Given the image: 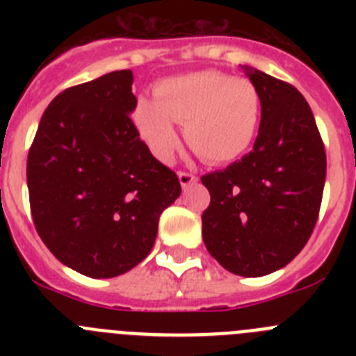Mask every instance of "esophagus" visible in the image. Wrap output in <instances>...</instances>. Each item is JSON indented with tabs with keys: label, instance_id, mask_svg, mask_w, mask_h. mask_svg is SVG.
<instances>
[{
	"label": "esophagus",
	"instance_id": "34e87169",
	"mask_svg": "<svg viewBox=\"0 0 356 356\" xmlns=\"http://www.w3.org/2000/svg\"><path fill=\"white\" fill-rule=\"evenodd\" d=\"M178 178H180V185L184 188H187L188 185H193V184H196L197 181V176H194V175H191V172H178Z\"/></svg>",
	"mask_w": 356,
	"mask_h": 356
}]
</instances>
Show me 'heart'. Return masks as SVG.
Segmentation results:
<instances>
[{"label": "heart", "instance_id": "1", "mask_svg": "<svg viewBox=\"0 0 356 356\" xmlns=\"http://www.w3.org/2000/svg\"><path fill=\"white\" fill-rule=\"evenodd\" d=\"M140 97L131 119L151 155L171 162L178 147L175 122L185 140L209 163L234 162L253 144L262 118V96L244 78L219 71H197L165 78Z\"/></svg>", "mask_w": 356, "mask_h": 356}]
</instances>
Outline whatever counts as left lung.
<instances>
[{"label":"left lung","mask_w":356,"mask_h":356,"mask_svg":"<svg viewBox=\"0 0 356 356\" xmlns=\"http://www.w3.org/2000/svg\"><path fill=\"white\" fill-rule=\"evenodd\" d=\"M262 96L253 149L222 171L201 176L210 205L203 241L226 271L257 278L287 266L319 216L326 153L307 99L291 83L244 65Z\"/></svg>","instance_id":"obj_1"}]
</instances>
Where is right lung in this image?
<instances>
[{
    "mask_svg": "<svg viewBox=\"0 0 356 356\" xmlns=\"http://www.w3.org/2000/svg\"><path fill=\"white\" fill-rule=\"evenodd\" d=\"M130 69L69 87L49 103L26 162L31 217L64 266L114 278L143 262L160 213L180 196L175 171L151 155L130 114Z\"/></svg>",
    "mask_w": 356,
    "mask_h": 356,
    "instance_id": "1",
    "label": "right lung"
}]
</instances>
